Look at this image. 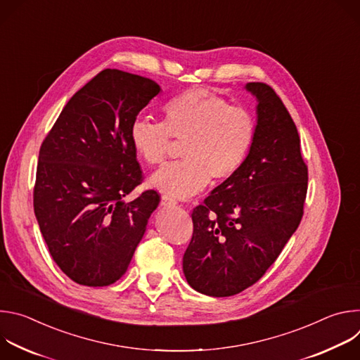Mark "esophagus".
<instances>
[{
    "label": "esophagus",
    "instance_id": "34e87169",
    "mask_svg": "<svg viewBox=\"0 0 360 360\" xmlns=\"http://www.w3.org/2000/svg\"><path fill=\"white\" fill-rule=\"evenodd\" d=\"M161 205L164 208H174V207H176V200L168 195H162Z\"/></svg>",
    "mask_w": 360,
    "mask_h": 360
}]
</instances>
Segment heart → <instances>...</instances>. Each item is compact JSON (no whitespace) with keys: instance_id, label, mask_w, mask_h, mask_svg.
<instances>
[{"instance_id":"obj_1","label":"heart","mask_w":360,"mask_h":360,"mask_svg":"<svg viewBox=\"0 0 360 360\" xmlns=\"http://www.w3.org/2000/svg\"><path fill=\"white\" fill-rule=\"evenodd\" d=\"M184 143L182 162L153 174L149 185L174 199H188L212 182L232 179L248 161L256 139V120L240 105L208 89H189L164 107V122L138 118L131 142L149 165H162L172 141Z\"/></svg>"}]
</instances>
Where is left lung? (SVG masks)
I'll list each match as a JSON object with an SVG mask.
<instances>
[{"instance_id":"left-lung-1","label":"left lung","mask_w":360,"mask_h":360,"mask_svg":"<svg viewBox=\"0 0 360 360\" xmlns=\"http://www.w3.org/2000/svg\"><path fill=\"white\" fill-rule=\"evenodd\" d=\"M245 88L258 101L253 148L243 168L193 210L182 261L188 283L215 297L265 275L297 229L307 191L300 138L283 102L264 82Z\"/></svg>"}]
</instances>
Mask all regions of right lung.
Instances as JSON below:
<instances>
[{"label": "right lung", "instance_id": "obj_1", "mask_svg": "<svg viewBox=\"0 0 360 360\" xmlns=\"http://www.w3.org/2000/svg\"><path fill=\"white\" fill-rule=\"evenodd\" d=\"M161 86L104 70L85 84L45 136L34 212L51 256L74 282L108 286L128 269L160 195L124 198L142 182L131 125Z\"/></svg>", "mask_w": 360, "mask_h": 360}]
</instances>
